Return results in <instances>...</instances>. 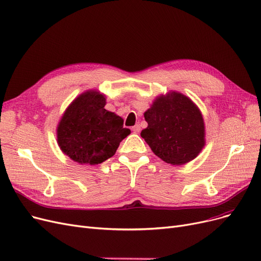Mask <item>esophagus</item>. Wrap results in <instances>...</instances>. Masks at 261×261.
Returning a JSON list of instances; mask_svg holds the SVG:
<instances>
[{"label":"esophagus","instance_id":"esophagus-1","mask_svg":"<svg viewBox=\"0 0 261 261\" xmlns=\"http://www.w3.org/2000/svg\"><path fill=\"white\" fill-rule=\"evenodd\" d=\"M132 130H133L134 133H139V132H140V125H139V124H136V125H135V126L132 127Z\"/></svg>","mask_w":261,"mask_h":261}]
</instances>
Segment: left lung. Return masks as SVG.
<instances>
[{
  "mask_svg": "<svg viewBox=\"0 0 261 261\" xmlns=\"http://www.w3.org/2000/svg\"><path fill=\"white\" fill-rule=\"evenodd\" d=\"M141 137L153 153L171 165L193 161L204 145V123L195 103L181 93L158 97L144 112Z\"/></svg>",
  "mask_w": 261,
  "mask_h": 261,
  "instance_id": "obj_1",
  "label": "left lung"
}]
</instances>
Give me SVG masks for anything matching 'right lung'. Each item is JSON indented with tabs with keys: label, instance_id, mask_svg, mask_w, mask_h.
Wrapping results in <instances>:
<instances>
[{
	"label": "right lung",
	"instance_id": "right-lung-1",
	"mask_svg": "<svg viewBox=\"0 0 261 261\" xmlns=\"http://www.w3.org/2000/svg\"><path fill=\"white\" fill-rule=\"evenodd\" d=\"M106 99L95 91L72 101L58 126L61 150L79 164L98 165L114 155L130 130L123 119L105 108Z\"/></svg>",
	"mask_w": 261,
	"mask_h": 261
}]
</instances>
